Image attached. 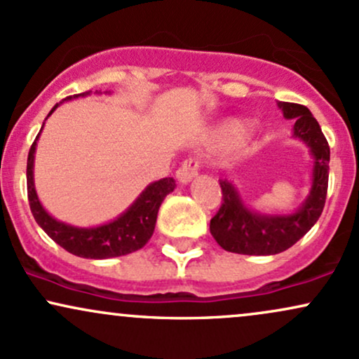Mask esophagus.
I'll return each mask as SVG.
<instances>
[{"instance_id": "34e87169", "label": "esophagus", "mask_w": 359, "mask_h": 359, "mask_svg": "<svg viewBox=\"0 0 359 359\" xmlns=\"http://www.w3.org/2000/svg\"><path fill=\"white\" fill-rule=\"evenodd\" d=\"M197 170H199V162L194 158H189V160H185V162L182 163V167L175 172V175H177V179H179L180 184H189L194 177L197 175Z\"/></svg>"}]
</instances>
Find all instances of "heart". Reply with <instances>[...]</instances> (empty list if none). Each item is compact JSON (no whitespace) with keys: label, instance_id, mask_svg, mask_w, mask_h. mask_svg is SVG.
<instances>
[{"label":"heart","instance_id":"heart-1","mask_svg":"<svg viewBox=\"0 0 359 359\" xmlns=\"http://www.w3.org/2000/svg\"><path fill=\"white\" fill-rule=\"evenodd\" d=\"M243 130H245V123H243L241 119H236V118L226 119V121L219 123V125L214 128L211 133V140L214 143H217V145H224V143L233 142V140L240 137ZM251 135H253V128L245 131L241 140L243 142H246V140L251 138Z\"/></svg>","mask_w":359,"mask_h":359}]
</instances>
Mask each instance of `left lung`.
Here are the masks:
<instances>
[{"instance_id": "obj_1", "label": "left lung", "mask_w": 359, "mask_h": 359, "mask_svg": "<svg viewBox=\"0 0 359 359\" xmlns=\"http://www.w3.org/2000/svg\"><path fill=\"white\" fill-rule=\"evenodd\" d=\"M283 118L294 121V138L304 142L312 156L311 191L294 212L266 214L245 203L228 179L219 180L222 204L211 219V234L222 250L238 255H277L294 246L319 219L327 196L329 151L317 119L306 106L278 101Z\"/></svg>"}]
</instances>
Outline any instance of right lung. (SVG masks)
I'll return each mask as SVG.
<instances>
[{
	"mask_svg": "<svg viewBox=\"0 0 359 359\" xmlns=\"http://www.w3.org/2000/svg\"><path fill=\"white\" fill-rule=\"evenodd\" d=\"M89 94L90 90L82 94H76V96H69L65 97L64 101L77 100V97L89 96ZM106 94H111V90H106ZM62 102L53 106L50 113H48V116L59 108ZM42 130H40V133H42ZM40 133L36 135L34 145H32L30 151H28L27 162L28 203H30L32 214H34L36 224H39L40 228L57 243V245H60L62 248L67 250L69 253L81 258L106 259L123 257V255L133 253V251L143 248L155 231L156 214H158L160 205H162L163 199H165L168 194L174 192L175 180L172 179V177H165V179H160L148 184L126 211H123L118 217H114V219L109 222H104V224L89 226V228L67 224V222L59 221L53 216H50V214L47 212V209L42 205V203H40L39 196H36L34 167L36 142H39Z\"/></svg>",
	"mask_w": 359,
	"mask_h": 359,
	"instance_id": "add662e5",
	"label": "right lung"
}]
</instances>
